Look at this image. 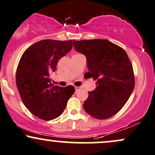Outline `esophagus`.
I'll return each mask as SVG.
<instances>
[{
	"label": "esophagus",
	"instance_id": "1",
	"mask_svg": "<svg viewBox=\"0 0 155 155\" xmlns=\"http://www.w3.org/2000/svg\"><path fill=\"white\" fill-rule=\"evenodd\" d=\"M79 89H80V87H75V91H76V92H78V91H79Z\"/></svg>",
	"mask_w": 155,
	"mask_h": 155
}]
</instances>
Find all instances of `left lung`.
<instances>
[{
    "label": "left lung",
    "instance_id": "1",
    "mask_svg": "<svg viewBox=\"0 0 155 155\" xmlns=\"http://www.w3.org/2000/svg\"><path fill=\"white\" fill-rule=\"evenodd\" d=\"M76 51L87 58L88 78L97 80L83 107L91 116L107 119L122 109L135 86L131 62L126 51L107 40H74Z\"/></svg>",
    "mask_w": 155,
    "mask_h": 155
}]
</instances>
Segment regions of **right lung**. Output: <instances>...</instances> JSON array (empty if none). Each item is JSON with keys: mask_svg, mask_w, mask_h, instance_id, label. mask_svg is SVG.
I'll list each match as a JSON object with an SVG mask.
<instances>
[{"mask_svg": "<svg viewBox=\"0 0 155 155\" xmlns=\"http://www.w3.org/2000/svg\"><path fill=\"white\" fill-rule=\"evenodd\" d=\"M73 40H43L31 45L18 62L16 81L21 99L39 118L53 120L63 113L74 92L73 86H53L50 75L61 58L71 50Z\"/></svg>", "mask_w": 155, "mask_h": 155, "instance_id": "obj_1", "label": "right lung"}]
</instances>
